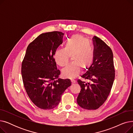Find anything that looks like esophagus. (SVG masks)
I'll return each instance as SVG.
<instances>
[{
    "instance_id": "1",
    "label": "esophagus",
    "mask_w": 133,
    "mask_h": 133,
    "mask_svg": "<svg viewBox=\"0 0 133 133\" xmlns=\"http://www.w3.org/2000/svg\"><path fill=\"white\" fill-rule=\"evenodd\" d=\"M71 82H72V84H74V83H76V81H75V80H73V79H72V80H71Z\"/></svg>"
}]
</instances>
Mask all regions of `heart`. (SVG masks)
<instances>
[{
    "label": "heart",
    "mask_w": 133,
    "mask_h": 133,
    "mask_svg": "<svg viewBox=\"0 0 133 133\" xmlns=\"http://www.w3.org/2000/svg\"><path fill=\"white\" fill-rule=\"evenodd\" d=\"M72 64L62 70V74L67 78L77 76L82 67H89L94 61L95 53L93 47L88 41L79 35H73L66 41L64 48L57 49L54 53V59L60 66H65L72 57Z\"/></svg>",
    "instance_id": "heart-1"
}]
</instances>
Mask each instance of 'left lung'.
I'll list each match as a JSON object with an SVG mask.
<instances>
[{
  "label": "left lung",
  "instance_id": "8db88e82",
  "mask_svg": "<svg viewBox=\"0 0 133 133\" xmlns=\"http://www.w3.org/2000/svg\"><path fill=\"white\" fill-rule=\"evenodd\" d=\"M95 53L93 64L79 79L81 89L77 103L82 108L95 110L106 101L115 79L113 54L111 48L99 38H93Z\"/></svg>",
  "mask_w": 133,
  "mask_h": 133
}]
</instances>
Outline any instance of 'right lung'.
<instances>
[{"mask_svg": "<svg viewBox=\"0 0 133 133\" xmlns=\"http://www.w3.org/2000/svg\"><path fill=\"white\" fill-rule=\"evenodd\" d=\"M64 33H42L29 45L22 64V75L26 92L38 108L51 109L57 106L70 80L58 79L54 53L62 43Z\"/></svg>", "mask_w": 133, "mask_h": 133, "instance_id": "add662e5", "label": "right lung"}]
</instances>
